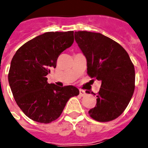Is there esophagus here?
Returning <instances> with one entry per match:
<instances>
[{
  "mask_svg": "<svg viewBox=\"0 0 148 148\" xmlns=\"http://www.w3.org/2000/svg\"><path fill=\"white\" fill-rule=\"evenodd\" d=\"M79 94H80L81 96H84L86 93H85V91L83 90H79Z\"/></svg>",
  "mask_w": 148,
  "mask_h": 148,
  "instance_id": "esophagus-1",
  "label": "esophagus"
}]
</instances>
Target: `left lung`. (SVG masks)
Wrapping results in <instances>:
<instances>
[{"mask_svg": "<svg viewBox=\"0 0 148 148\" xmlns=\"http://www.w3.org/2000/svg\"><path fill=\"white\" fill-rule=\"evenodd\" d=\"M74 38L87 59L88 76L101 81L96 106L88 113L99 122L113 121L123 112L133 96V63L121 45L99 33L77 31Z\"/></svg>", "mask_w": 148, "mask_h": 148, "instance_id": "left-lung-1", "label": "left lung"}]
</instances>
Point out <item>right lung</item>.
Wrapping results in <instances>:
<instances>
[{
  "instance_id": "1",
  "label": "right lung",
  "mask_w": 148,
  "mask_h": 148,
  "mask_svg": "<svg viewBox=\"0 0 148 148\" xmlns=\"http://www.w3.org/2000/svg\"><path fill=\"white\" fill-rule=\"evenodd\" d=\"M73 42L74 31L47 32L26 42L14 55L9 85L16 104L30 119L41 123L55 121L69 99L79 94L76 87L49 84L46 77Z\"/></svg>"
}]
</instances>
